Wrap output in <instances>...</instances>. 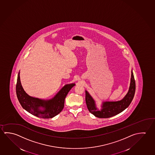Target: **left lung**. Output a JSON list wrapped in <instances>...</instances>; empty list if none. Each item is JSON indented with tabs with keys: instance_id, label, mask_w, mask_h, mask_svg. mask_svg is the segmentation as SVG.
Instances as JSON below:
<instances>
[{
	"instance_id": "left-lung-1",
	"label": "left lung",
	"mask_w": 155,
	"mask_h": 155,
	"mask_svg": "<svg viewBox=\"0 0 155 155\" xmlns=\"http://www.w3.org/2000/svg\"><path fill=\"white\" fill-rule=\"evenodd\" d=\"M136 90V83L134 76L131 70V77L129 90L123 99L117 102H105L103 103L102 109L98 110L95 101L88 92L85 91V101L89 111L96 117L107 118L113 117L123 111L129 106L134 97Z\"/></svg>"
}]
</instances>
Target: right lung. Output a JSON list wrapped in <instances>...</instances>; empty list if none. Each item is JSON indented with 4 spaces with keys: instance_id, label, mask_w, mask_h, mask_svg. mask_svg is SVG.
<instances>
[{
    "instance_id": "right-lung-1",
    "label": "right lung",
    "mask_w": 155,
    "mask_h": 155,
    "mask_svg": "<svg viewBox=\"0 0 155 155\" xmlns=\"http://www.w3.org/2000/svg\"><path fill=\"white\" fill-rule=\"evenodd\" d=\"M20 72L18 73L16 84V94L18 101L23 109L35 116L48 119L58 114L63 109L65 99L74 83L66 84L53 98L43 100L28 96L24 90L20 80ZM43 110H41L40 107Z\"/></svg>"
}]
</instances>
